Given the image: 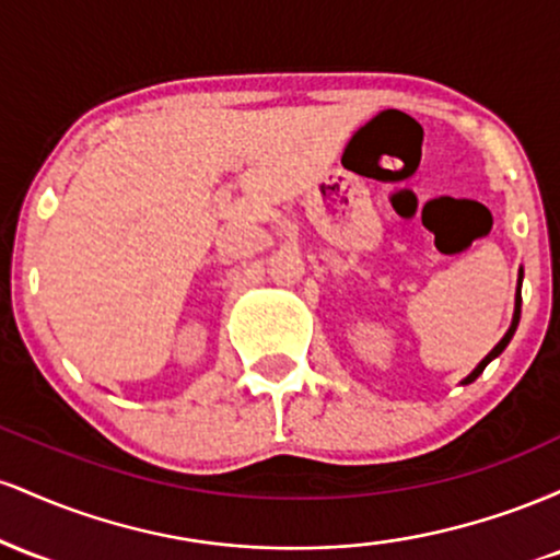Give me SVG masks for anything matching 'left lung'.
Returning <instances> with one entry per match:
<instances>
[{
  "label": "left lung",
  "instance_id": "8db88e82",
  "mask_svg": "<svg viewBox=\"0 0 560 560\" xmlns=\"http://www.w3.org/2000/svg\"><path fill=\"white\" fill-rule=\"evenodd\" d=\"M522 279H524V271H522V273H518L516 311H513V320H511V329H508V331H505V337H503V339H500V342L492 347V352H490V355H487V358H485V361H481V363L477 365V369H474V371H471V374H468V376L464 378V384H471V382H474V378H477V376L481 374V371H485V369H487V363H490V361H494V358H498V355H500V352H503V350H505V347H508V342H511L513 331H516V326H518V318H522Z\"/></svg>",
  "mask_w": 560,
  "mask_h": 560
}]
</instances>
